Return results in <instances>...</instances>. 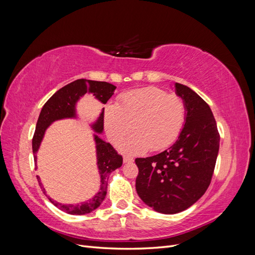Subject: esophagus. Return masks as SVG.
<instances>
[{
  "label": "esophagus",
  "instance_id": "34e87169",
  "mask_svg": "<svg viewBox=\"0 0 255 255\" xmlns=\"http://www.w3.org/2000/svg\"><path fill=\"white\" fill-rule=\"evenodd\" d=\"M133 161H134V159H133L132 157H129V156H123V163L128 164V163H133Z\"/></svg>",
  "mask_w": 255,
  "mask_h": 255
}]
</instances>
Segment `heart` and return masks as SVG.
<instances>
[{
    "instance_id": "heart-1",
    "label": "heart",
    "mask_w": 255,
    "mask_h": 255,
    "mask_svg": "<svg viewBox=\"0 0 255 255\" xmlns=\"http://www.w3.org/2000/svg\"><path fill=\"white\" fill-rule=\"evenodd\" d=\"M185 119L183 100L154 86L122 94L116 105L109 104L104 110V128L113 142L126 136L133 123L135 133L118 144L127 154L168 148L181 134Z\"/></svg>"
}]
</instances>
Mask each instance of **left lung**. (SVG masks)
Segmentation results:
<instances>
[{"mask_svg":"<svg viewBox=\"0 0 255 255\" xmlns=\"http://www.w3.org/2000/svg\"><path fill=\"white\" fill-rule=\"evenodd\" d=\"M186 119L176 141L159 154L136 158V191L142 201L161 214L187 210L201 198L212 181L220 136L210 106L185 85L175 83Z\"/></svg>","mask_w":255,"mask_h":255,"instance_id":"obj_1","label":"left lung"}]
</instances>
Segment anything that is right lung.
<instances>
[{"mask_svg":"<svg viewBox=\"0 0 255 255\" xmlns=\"http://www.w3.org/2000/svg\"><path fill=\"white\" fill-rule=\"evenodd\" d=\"M115 89L116 86H114L113 84L110 83L81 79L68 84L63 88L57 90L55 94L48 100L47 103L43 105L39 115V118H38L33 137L34 160L37 161L36 153L38 149H39L45 130L50 127L51 123L60 119L76 118V103H78L81 97L89 92V94L94 95L100 102L106 104V102L109 101L111 97L114 95ZM103 126L104 109L102 110L101 114H100L97 121L92 123L91 128L96 133L101 134L104 128ZM94 137L97 149V165L99 169L100 179H101L99 191L94 196V198L89 199L86 202L79 204H61L59 202L54 201L53 199L48 197L54 205L58 207L60 211L66 212L67 214L85 215L91 213L92 211H95L96 208H98L105 199L107 191V182H109L110 174L122 165V156L119 155L111 143L101 139V138L98 136V134H95ZM37 180L41 186L42 184L40 183V177L37 176ZM43 192L45 195L44 188Z\"/></svg>","mask_w":255,"mask_h":255,"instance_id":"1","label":"right lung"}]
</instances>
